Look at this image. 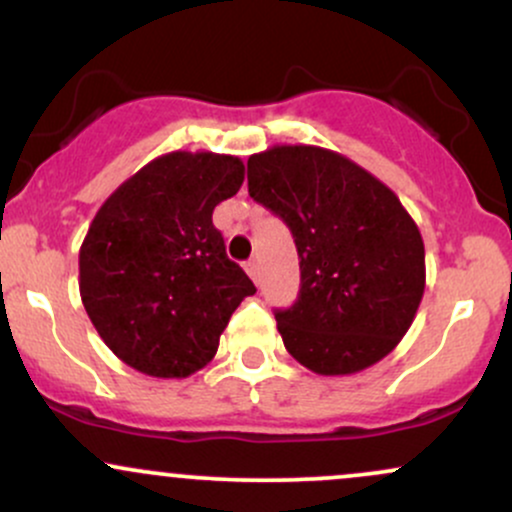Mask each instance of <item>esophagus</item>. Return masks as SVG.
I'll return each instance as SVG.
<instances>
[{
	"label": "esophagus",
	"instance_id": "esophagus-1",
	"mask_svg": "<svg viewBox=\"0 0 512 512\" xmlns=\"http://www.w3.org/2000/svg\"><path fill=\"white\" fill-rule=\"evenodd\" d=\"M245 272L250 274V279L255 281V284H260V262H257V260L245 262Z\"/></svg>",
	"mask_w": 512,
	"mask_h": 512
}]
</instances>
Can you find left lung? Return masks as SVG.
<instances>
[{"label":"left lung","mask_w":512,"mask_h":512,"mask_svg":"<svg viewBox=\"0 0 512 512\" xmlns=\"http://www.w3.org/2000/svg\"><path fill=\"white\" fill-rule=\"evenodd\" d=\"M248 192L284 219L301 260L296 303L274 313L286 351L317 375L358 373L390 354L426 286L424 240L395 192L305 144L252 154Z\"/></svg>","instance_id":"1"}]
</instances>
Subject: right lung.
<instances>
[{
  "mask_svg": "<svg viewBox=\"0 0 512 512\" xmlns=\"http://www.w3.org/2000/svg\"><path fill=\"white\" fill-rule=\"evenodd\" d=\"M245 180L238 156L173 151L103 202L79 250V291L93 327L129 368L187 378L214 358L255 284L228 260L211 223Z\"/></svg>",
  "mask_w": 512,
  "mask_h": 512,
  "instance_id": "1",
  "label": "right lung"
}]
</instances>
